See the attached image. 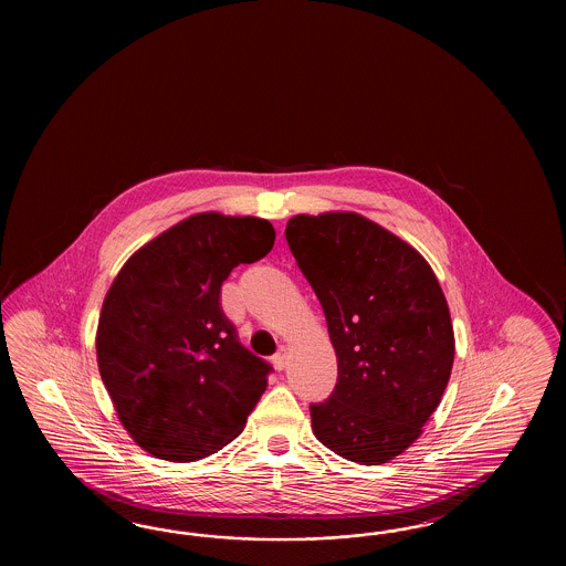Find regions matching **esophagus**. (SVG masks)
Masks as SVG:
<instances>
[{"mask_svg": "<svg viewBox=\"0 0 566 566\" xmlns=\"http://www.w3.org/2000/svg\"><path fill=\"white\" fill-rule=\"evenodd\" d=\"M274 367L277 371H282L284 367H286V360H289V353H286V348L284 346H280V350L274 355Z\"/></svg>", "mask_w": 566, "mask_h": 566, "instance_id": "1", "label": "esophagus"}]
</instances>
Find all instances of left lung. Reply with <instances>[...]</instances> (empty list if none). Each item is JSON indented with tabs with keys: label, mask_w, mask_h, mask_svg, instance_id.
Returning a JSON list of instances; mask_svg holds the SVG:
<instances>
[{
	"label": "left lung",
	"mask_w": 566,
	"mask_h": 566,
	"mask_svg": "<svg viewBox=\"0 0 566 566\" xmlns=\"http://www.w3.org/2000/svg\"><path fill=\"white\" fill-rule=\"evenodd\" d=\"M286 240L326 313L338 381L311 428L346 461L388 463L444 395L454 329L444 292L409 242L355 211L294 216Z\"/></svg>",
	"instance_id": "left-lung-1"
}]
</instances>
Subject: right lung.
<instances>
[{"label":"right lung","mask_w":566,"mask_h":566,"mask_svg":"<svg viewBox=\"0 0 566 566\" xmlns=\"http://www.w3.org/2000/svg\"><path fill=\"white\" fill-rule=\"evenodd\" d=\"M272 223L195 213L143 244L103 298L95 336L105 390L128 436L171 463L239 438L272 367L249 353L220 307L223 280L265 258Z\"/></svg>","instance_id":"add662e5"}]
</instances>
